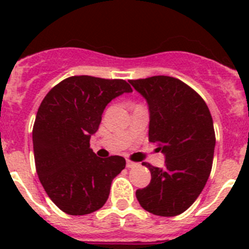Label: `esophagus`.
Returning <instances> with one entry per match:
<instances>
[{"mask_svg":"<svg viewBox=\"0 0 249 249\" xmlns=\"http://www.w3.org/2000/svg\"><path fill=\"white\" fill-rule=\"evenodd\" d=\"M126 166H127V168H135V167L137 166V163H136V162H132V160H127Z\"/></svg>","mask_w":249,"mask_h":249,"instance_id":"esophagus-1","label":"esophagus"}]
</instances>
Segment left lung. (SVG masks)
Returning <instances> with one entry per match:
<instances>
[{"mask_svg": "<svg viewBox=\"0 0 249 249\" xmlns=\"http://www.w3.org/2000/svg\"><path fill=\"white\" fill-rule=\"evenodd\" d=\"M148 103V140L166 156L164 168L143 162L151 182L136 191L141 207L162 217L183 213L210 177L215 146L211 112L203 98L181 80L153 76L129 81Z\"/></svg>", "mask_w": 249, "mask_h": 249, "instance_id": "obj_1", "label": "left lung"}]
</instances>
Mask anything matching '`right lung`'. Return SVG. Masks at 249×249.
Returning a JSON list of instances; mask_svg holds the SVG:
<instances>
[{"label":"right lung","mask_w":249,"mask_h":249,"mask_svg":"<svg viewBox=\"0 0 249 249\" xmlns=\"http://www.w3.org/2000/svg\"><path fill=\"white\" fill-rule=\"evenodd\" d=\"M124 92H132L124 80L72 76L39 105L32 129L37 175L51 201L67 214L100 210L113 178L126 167L121 156L102 160L89 148L103 109Z\"/></svg>","instance_id":"add662e5"}]
</instances>
